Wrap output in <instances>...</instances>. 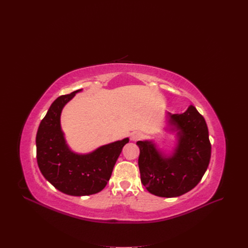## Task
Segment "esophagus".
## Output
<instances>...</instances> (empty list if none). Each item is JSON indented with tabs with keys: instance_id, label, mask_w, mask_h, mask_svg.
<instances>
[{
	"instance_id": "esophagus-1",
	"label": "esophagus",
	"mask_w": 248,
	"mask_h": 248,
	"mask_svg": "<svg viewBox=\"0 0 248 248\" xmlns=\"http://www.w3.org/2000/svg\"><path fill=\"white\" fill-rule=\"evenodd\" d=\"M141 137H142V134H141V132H139V131H134V132H132V133L130 134V139H131L132 141H137V140H139Z\"/></svg>"
}]
</instances>
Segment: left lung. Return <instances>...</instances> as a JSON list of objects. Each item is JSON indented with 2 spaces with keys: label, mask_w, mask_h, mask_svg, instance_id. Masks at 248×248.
<instances>
[{
  "label": "left lung",
  "mask_w": 248,
  "mask_h": 248,
  "mask_svg": "<svg viewBox=\"0 0 248 248\" xmlns=\"http://www.w3.org/2000/svg\"><path fill=\"white\" fill-rule=\"evenodd\" d=\"M168 115L179 137L172 156H163L152 141H137L138 166L141 183L150 193L176 197L201 181L210 162L211 143L206 122L193 106L183 114Z\"/></svg>",
  "instance_id": "8db88e82"
}]
</instances>
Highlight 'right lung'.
<instances>
[{"label": "right lung", "instance_id": "obj_1", "mask_svg": "<svg viewBox=\"0 0 248 248\" xmlns=\"http://www.w3.org/2000/svg\"><path fill=\"white\" fill-rule=\"evenodd\" d=\"M79 91L58 97L36 134L37 164L44 178L58 190L74 196L95 194L107 186L122 149L129 140L116 141L85 155L70 151L60 119L63 106Z\"/></svg>", "mask_w": 248, "mask_h": 248}]
</instances>
